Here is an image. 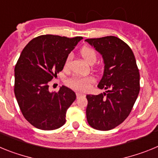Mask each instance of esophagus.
Returning <instances> with one entry per match:
<instances>
[{
	"label": "esophagus",
	"mask_w": 158,
	"mask_h": 158,
	"mask_svg": "<svg viewBox=\"0 0 158 158\" xmlns=\"http://www.w3.org/2000/svg\"><path fill=\"white\" fill-rule=\"evenodd\" d=\"M76 95H77V98H79V97H81V96H85V94H84V93H79V92H77Z\"/></svg>",
	"instance_id": "34e87169"
}]
</instances>
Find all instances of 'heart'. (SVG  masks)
I'll use <instances>...</instances> for the list:
<instances>
[{
	"label": "heart",
	"mask_w": 158,
	"mask_h": 158,
	"mask_svg": "<svg viewBox=\"0 0 158 158\" xmlns=\"http://www.w3.org/2000/svg\"><path fill=\"white\" fill-rule=\"evenodd\" d=\"M80 54L81 56L84 58V60L87 63L93 65L96 62V59H97V54H96V51L93 47H88V46H85L82 47L80 50ZM71 60V55H68L65 60V63H64V66L65 68H68L69 65ZM95 81L94 77H73L69 78V80L67 81V84L70 86L71 88L77 90H81V91H85L86 89H89V85L93 83Z\"/></svg>",
	"instance_id": "heart-1"
}]
</instances>
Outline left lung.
I'll return each mask as SVG.
<instances>
[{
	"instance_id": "left-lung-1",
	"label": "left lung",
	"mask_w": 158,
	"mask_h": 158,
	"mask_svg": "<svg viewBox=\"0 0 158 158\" xmlns=\"http://www.w3.org/2000/svg\"><path fill=\"white\" fill-rule=\"evenodd\" d=\"M103 57L104 75L98 85L106 93L87 95L86 117L99 131H109L130 115L140 90V75L131 47L115 36L87 39Z\"/></svg>"
}]
</instances>
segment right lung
<instances>
[{
  "label": "right lung",
  "mask_w": 158,
  "mask_h": 158,
  "mask_svg": "<svg viewBox=\"0 0 158 158\" xmlns=\"http://www.w3.org/2000/svg\"><path fill=\"white\" fill-rule=\"evenodd\" d=\"M82 39L44 35L22 51L15 66L14 93L23 117L35 127L51 131L65 124L76 94L64 85L51 93L48 83L63 69L66 57Z\"/></svg>",
  "instance_id": "right-lung-1"
}]
</instances>
